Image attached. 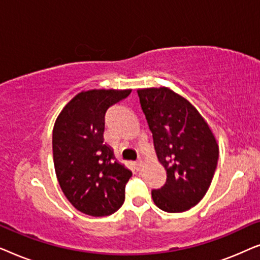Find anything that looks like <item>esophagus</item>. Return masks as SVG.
Listing matches in <instances>:
<instances>
[{
  "mask_svg": "<svg viewBox=\"0 0 260 260\" xmlns=\"http://www.w3.org/2000/svg\"><path fill=\"white\" fill-rule=\"evenodd\" d=\"M135 166H136V169H137V170H141L142 166H143V163H142L141 159H138V161L136 162V165H135Z\"/></svg>",
  "mask_w": 260,
  "mask_h": 260,
  "instance_id": "obj_1",
  "label": "esophagus"
}]
</instances>
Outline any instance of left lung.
Instances as JSON below:
<instances>
[{"label": "left lung", "instance_id": "obj_1", "mask_svg": "<svg viewBox=\"0 0 260 260\" xmlns=\"http://www.w3.org/2000/svg\"><path fill=\"white\" fill-rule=\"evenodd\" d=\"M167 181L151 190L155 205L168 213L188 211L201 201L218 165L211 127L187 99L167 87L137 91Z\"/></svg>", "mask_w": 260, "mask_h": 260}]
</instances>
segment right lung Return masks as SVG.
<instances>
[{
  "instance_id": "1",
  "label": "right lung",
  "mask_w": 260,
  "mask_h": 260,
  "mask_svg": "<svg viewBox=\"0 0 260 260\" xmlns=\"http://www.w3.org/2000/svg\"><path fill=\"white\" fill-rule=\"evenodd\" d=\"M131 90L80 92L67 104L53 129V158L61 189L74 208L87 215L106 216L125 199L130 169L104 143L105 113Z\"/></svg>"
}]
</instances>
